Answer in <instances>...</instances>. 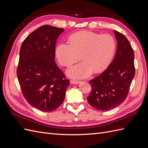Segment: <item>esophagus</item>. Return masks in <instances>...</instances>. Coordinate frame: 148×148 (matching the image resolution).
<instances>
[{"mask_svg":"<svg viewBox=\"0 0 148 148\" xmlns=\"http://www.w3.org/2000/svg\"><path fill=\"white\" fill-rule=\"evenodd\" d=\"M80 82V81H78V80H70V83L73 84H79Z\"/></svg>","mask_w":148,"mask_h":148,"instance_id":"esophagus-1","label":"esophagus"}]
</instances>
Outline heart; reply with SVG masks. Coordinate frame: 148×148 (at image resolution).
<instances>
[{
    "label": "heart",
    "mask_w": 148,
    "mask_h": 148,
    "mask_svg": "<svg viewBox=\"0 0 148 148\" xmlns=\"http://www.w3.org/2000/svg\"><path fill=\"white\" fill-rule=\"evenodd\" d=\"M70 44L60 42L56 47V56L62 66H69L80 59L79 64L66 70L69 77L83 78L107 69L115 51V41L110 34L81 31L71 35Z\"/></svg>",
    "instance_id": "1"
}]
</instances>
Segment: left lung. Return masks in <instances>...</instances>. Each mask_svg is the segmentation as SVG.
I'll return each instance as SVG.
<instances>
[{"label": "left lung", "mask_w": 148, "mask_h": 148, "mask_svg": "<svg viewBox=\"0 0 148 148\" xmlns=\"http://www.w3.org/2000/svg\"><path fill=\"white\" fill-rule=\"evenodd\" d=\"M114 33L117 42L114 59L104 71L89 82L91 92L87 100L101 111L112 110L123 102L135 74L130 43L123 34L115 30Z\"/></svg>", "instance_id": "8db88e82"}]
</instances>
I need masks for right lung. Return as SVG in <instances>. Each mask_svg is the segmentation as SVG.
<instances>
[{
	"label": "right lung",
	"mask_w": 148,
	"mask_h": 148,
	"mask_svg": "<svg viewBox=\"0 0 148 148\" xmlns=\"http://www.w3.org/2000/svg\"><path fill=\"white\" fill-rule=\"evenodd\" d=\"M64 31L44 25L27 36L20 48L18 79L26 100L39 110L57 109L70 84L54 61L57 39Z\"/></svg>",
	"instance_id": "add662e5"
}]
</instances>
